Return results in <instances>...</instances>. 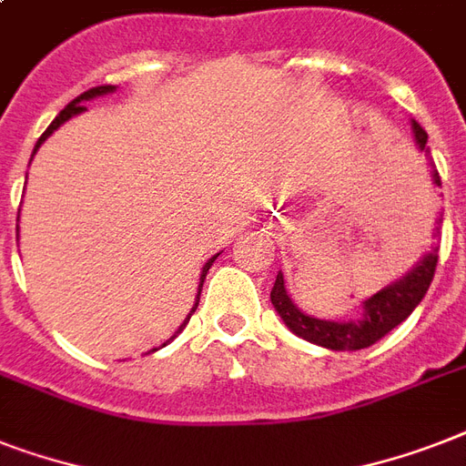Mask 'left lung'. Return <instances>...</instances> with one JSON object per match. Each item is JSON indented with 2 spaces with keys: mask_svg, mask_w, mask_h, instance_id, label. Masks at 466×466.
<instances>
[{
  "mask_svg": "<svg viewBox=\"0 0 466 466\" xmlns=\"http://www.w3.org/2000/svg\"><path fill=\"white\" fill-rule=\"evenodd\" d=\"M413 140L419 145L420 152H426L428 133L423 127L411 120ZM435 186H441L438 171H431ZM442 215L435 219L433 239L441 237ZM435 266H438V244L431 247V251L420 256V261L413 263L411 270H406L404 276L397 278L394 283L384 285L382 290L375 292L372 298L362 302L360 319H348V321H333V319H317L311 314H305L290 299L285 290L283 273H278L276 285L270 290V302L295 336L309 340L314 346L329 348V350H360V348L372 346L375 340L397 329L416 307L420 299L426 298L428 288L433 283Z\"/></svg>",
  "mask_w": 466,
  "mask_h": 466,
  "instance_id": "8db88e82",
  "label": "left lung"
}]
</instances>
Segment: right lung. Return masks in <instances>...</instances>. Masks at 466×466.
I'll use <instances>...</instances> for the list:
<instances>
[{"label": "right lung", "mask_w": 466, "mask_h": 466, "mask_svg": "<svg viewBox=\"0 0 466 466\" xmlns=\"http://www.w3.org/2000/svg\"><path fill=\"white\" fill-rule=\"evenodd\" d=\"M118 89V86H113V84H104V86H94V89H89V91H84V94H79V96L75 98V101H69L67 106H65V108H62L60 111V116H57V118L53 120V123H50V126H47V130L43 135H40V140L35 142V147H33V155H35V152H38V147L40 145H43V142L47 140V137H50V135L55 133V130H57V127L62 126V123H67L69 118H75V116H79V113H84L86 111V106H84V101H91V98H96V96H106V94H113V91ZM33 155H31V159H33ZM18 215H21V208H18ZM219 254H215L212 256V258H208V263H205L203 266V270H200V283H198V295H196V305L190 307V311H188V317L183 319V324L178 326V331L174 333V336H171V339L167 340V343H171V340L176 339V336H178V333L183 331V329H186V324H188V319L193 317V311L198 309V302H200V292H203V283H205V276H208V270H210V266L212 263H215V258H218ZM167 343H161V348L167 346ZM152 350H159V348H152Z\"/></svg>", "instance_id": "right-lung-1"}]
</instances>
